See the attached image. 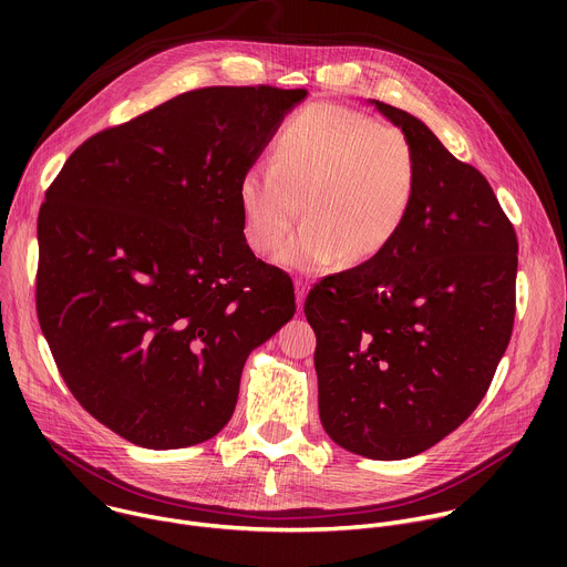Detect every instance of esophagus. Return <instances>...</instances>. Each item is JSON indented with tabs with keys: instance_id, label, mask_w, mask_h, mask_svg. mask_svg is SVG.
Masks as SVG:
<instances>
[{
	"instance_id": "esophagus-1",
	"label": "esophagus",
	"mask_w": 567,
	"mask_h": 567,
	"mask_svg": "<svg viewBox=\"0 0 567 567\" xmlns=\"http://www.w3.org/2000/svg\"><path fill=\"white\" fill-rule=\"evenodd\" d=\"M307 282L305 280H296V302H298V309H302V302H305V296H307Z\"/></svg>"
}]
</instances>
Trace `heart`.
<instances>
[{
	"mask_svg": "<svg viewBox=\"0 0 567 567\" xmlns=\"http://www.w3.org/2000/svg\"><path fill=\"white\" fill-rule=\"evenodd\" d=\"M417 195V156L409 136L350 107L311 103L280 127L271 168L239 179L241 226L256 254H276L300 213L305 221L280 254L302 271L381 256Z\"/></svg>",
	"mask_w": 567,
	"mask_h": 567,
	"instance_id": "heart-1",
	"label": "heart"
}]
</instances>
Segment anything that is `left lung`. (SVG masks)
Listing matches in <instances>:
<instances>
[{
  "label": "left lung",
  "mask_w": 567,
  "mask_h": 567,
  "mask_svg": "<svg viewBox=\"0 0 567 567\" xmlns=\"http://www.w3.org/2000/svg\"><path fill=\"white\" fill-rule=\"evenodd\" d=\"M409 136L417 195L392 245L305 300L326 433L370 460L413 457L487 394L516 313V230L480 171L415 116L372 101Z\"/></svg>",
  "instance_id": "obj_1"
}]
</instances>
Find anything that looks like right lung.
<instances>
[{"label": "right lung", "mask_w": 567, "mask_h": 567, "mask_svg": "<svg viewBox=\"0 0 567 567\" xmlns=\"http://www.w3.org/2000/svg\"><path fill=\"white\" fill-rule=\"evenodd\" d=\"M305 90L204 87L90 136L47 188L35 307L92 417L143 449H184L230 420L249 352L296 311L254 256L237 202Z\"/></svg>", "instance_id": "add662e5"}]
</instances>
